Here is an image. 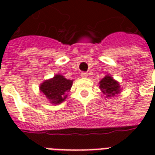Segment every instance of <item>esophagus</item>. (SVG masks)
<instances>
[{
  "mask_svg": "<svg viewBox=\"0 0 155 155\" xmlns=\"http://www.w3.org/2000/svg\"><path fill=\"white\" fill-rule=\"evenodd\" d=\"M81 77L82 78H87L88 77V74L86 73V72H82L81 74Z\"/></svg>",
  "mask_w": 155,
  "mask_h": 155,
  "instance_id": "obj_1",
  "label": "esophagus"
}]
</instances>
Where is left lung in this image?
Masks as SVG:
<instances>
[{"mask_svg":"<svg viewBox=\"0 0 155 155\" xmlns=\"http://www.w3.org/2000/svg\"><path fill=\"white\" fill-rule=\"evenodd\" d=\"M100 89L105 94L106 98L114 97L121 92V87L120 83L115 81L110 74L105 75L101 81H100Z\"/></svg>","mask_w":155,"mask_h":155,"instance_id":"8db88e82","label":"left lung"}]
</instances>
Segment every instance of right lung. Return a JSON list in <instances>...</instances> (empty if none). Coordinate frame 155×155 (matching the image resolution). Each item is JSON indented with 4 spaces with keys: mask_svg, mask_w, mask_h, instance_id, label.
Wrapping results in <instances>:
<instances>
[{
    "mask_svg": "<svg viewBox=\"0 0 155 155\" xmlns=\"http://www.w3.org/2000/svg\"><path fill=\"white\" fill-rule=\"evenodd\" d=\"M72 84L73 81L67 80L62 74H54V77L40 84V92L51 104H61L66 100L67 92L71 91Z\"/></svg>",
    "mask_w": 155,
    "mask_h": 155,
    "instance_id": "1",
    "label": "right lung"
}]
</instances>
